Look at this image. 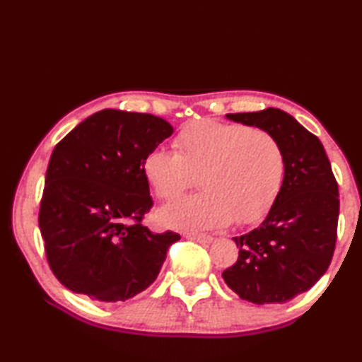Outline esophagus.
<instances>
[{
    "instance_id": "esophagus-1",
    "label": "esophagus",
    "mask_w": 362,
    "mask_h": 362,
    "mask_svg": "<svg viewBox=\"0 0 362 362\" xmlns=\"http://www.w3.org/2000/svg\"><path fill=\"white\" fill-rule=\"evenodd\" d=\"M185 238L187 240H192L196 243H204V244L212 241V236L206 235V233H185Z\"/></svg>"
}]
</instances>
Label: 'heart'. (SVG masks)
<instances>
[{
    "label": "heart",
    "mask_w": 362,
    "mask_h": 362,
    "mask_svg": "<svg viewBox=\"0 0 362 362\" xmlns=\"http://www.w3.org/2000/svg\"><path fill=\"white\" fill-rule=\"evenodd\" d=\"M175 151L151 150L142 169L159 199H174L198 175L203 192L163 207L164 225L182 230L222 228L236 220L250 225L276 203L286 155L272 132L238 122L198 119L174 139Z\"/></svg>",
    "instance_id": "heart-1"
}]
</instances>
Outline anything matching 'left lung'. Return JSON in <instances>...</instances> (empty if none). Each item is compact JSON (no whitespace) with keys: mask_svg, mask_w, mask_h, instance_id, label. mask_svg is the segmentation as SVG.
<instances>
[{"mask_svg":"<svg viewBox=\"0 0 362 362\" xmlns=\"http://www.w3.org/2000/svg\"><path fill=\"white\" fill-rule=\"evenodd\" d=\"M226 118L272 132L284 150L286 175L259 228L233 238L240 252L222 276L247 302L286 303L327 272L337 243L339 185L320 139L289 113L267 108Z\"/></svg>","mask_w":362,"mask_h":362,"instance_id":"obj_1","label":"left lung"}]
</instances>
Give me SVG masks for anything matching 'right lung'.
I'll return each mask as SVG.
<instances>
[{
  "label": "right lung",
  "instance_id": "right-lung-1",
  "mask_svg": "<svg viewBox=\"0 0 362 362\" xmlns=\"http://www.w3.org/2000/svg\"><path fill=\"white\" fill-rule=\"evenodd\" d=\"M173 132L150 113L102 110L56 145L38 222L49 267L66 289L119 302L156 279L180 235L142 225L153 207L142 164Z\"/></svg>",
  "mask_w": 362,
  "mask_h": 362
}]
</instances>
